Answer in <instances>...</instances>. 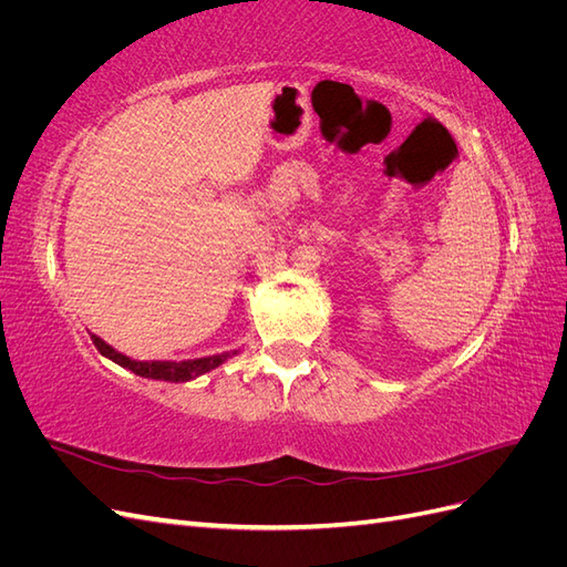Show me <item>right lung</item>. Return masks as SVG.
I'll use <instances>...</instances> for the list:
<instances>
[{"instance_id":"right-lung-1","label":"right lung","mask_w":567,"mask_h":567,"mask_svg":"<svg viewBox=\"0 0 567 567\" xmlns=\"http://www.w3.org/2000/svg\"><path fill=\"white\" fill-rule=\"evenodd\" d=\"M90 336H92V342L96 346V350L104 354V357H109L111 362H115L117 367L130 369L132 373L142 375V379L167 381V383L194 381V379H198V375L217 369L219 364H225L227 359L238 354V350H231V352L198 357V359H182V362H173V359H167V362H161V359H153V362H136V359H132V357H127L123 352H117L115 348H111L106 340H101L94 333H90Z\"/></svg>"}]
</instances>
